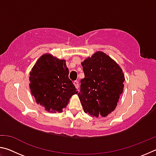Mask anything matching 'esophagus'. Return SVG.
<instances>
[{
	"label": "esophagus",
	"mask_w": 156,
	"mask_h": 156,
	"mask_svg": "<svg viewBox=\"0 0 156 156\" xmlns=\"http://www.w3.org/2000/svg\"><path fill=\"white\" fill-rule=\"evenodd\" d=\"M73 84H74V85H75L76 89H78L79 84H78V81H74V82H73Z\"/></svg>",
	"instance_id": "1"
}]
</instances>
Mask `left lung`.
<instances>
[{"instance_id": "left-lung-1", "label": "left lung", "mask_w": 156, "mask_h": 156, "mask_svg": "<svg viewBox=\"0 0 156 156\" xmlns=\"http://www.w3.org/2000/svg\"><path fill=\"white\" fill-rule=\"evenodd\" d=\"M84 78L78 94L84 112L92 117H106L114 111L123 92L122 69L105 53L97 51L81 63Z\"/></svg>"}]
</instances>
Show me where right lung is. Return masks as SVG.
<instances>
[{"label":"right lung","mask_w":156,"mask_h":156,"mask_svg":"<svg viewBox=\"0 0 156 156\" xmlns=\"http://www.w3.org/2000/svg\"><path fill=\"white\" fill-rule=\"evenodd\" d=\"M68 76L65 60L51 54L41 56L31 69L30 77L31 93L37 104L51 113L62 112L70 98L78 94Z\"/></svg>","instance_id":"add662e5"}]
</instances>
